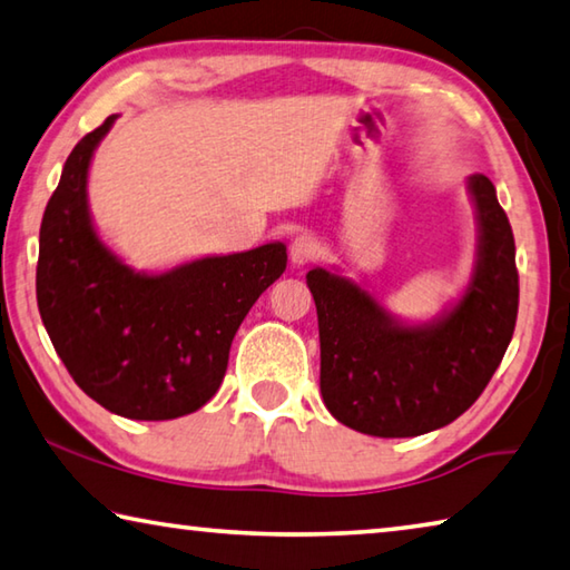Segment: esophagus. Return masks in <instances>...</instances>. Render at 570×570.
<instances>
[{"label":"esophagus","instance_id":"34e87169","mask_svg":"<svg viewBox=\"0 0 570 570\" xmlns=\"http://www.w3.org/2000/svg\"><path fill=\"white\" fill-rule=\"evenodd\" d=\"M288 256H292V262L296 266H304L320 256V244H316L314 236L302 234L292 240V246H288Z\"/></svg>","mask_w":570,"mask_h":570}]
</instances>
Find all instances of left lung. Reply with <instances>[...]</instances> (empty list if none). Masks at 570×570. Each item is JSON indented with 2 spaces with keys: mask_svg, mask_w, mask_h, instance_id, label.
<instances>
[{
  "mask_svg": "<svg viewBox=\"0 0 570 570\" xmlns=\"http://www.w3.org/2000/svg\"><path fill=\"white\" fill-rule=\"evenodd\" d=\"M478 254L468 288L430 322L390 314L352 278L306 274L320 316L322 397L346 428L374 438H417L458 420L488 387L518 316L515 240L495 186L468 178Z\"/></svg>",
  "mask_w": 570,
  "mask_h": 570,
  "instance_id": "left-lung-1",
  "label": "left lung"
}]
</instances>
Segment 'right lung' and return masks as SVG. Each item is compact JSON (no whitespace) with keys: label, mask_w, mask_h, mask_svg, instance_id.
Segmentation results:
<instances>
[{"label":"right lung","mask_w":570,"mask_h":570,"mask_svg":"<svg viewBox=\"0 0 570 570\" xmlns=\"http://www.w3.org/2000/svg\"><path fill=\"white\" fill-rule=\"evenodd\" d=\"M118 115L77 142L45 208L37 306L55 352L88 397L128 420H176L224 382L230 342L286 268L282 240L135 272L100 238L88 204L95 148Z\"/></svg>","instance_id":"obj_1"}]
</instances>
